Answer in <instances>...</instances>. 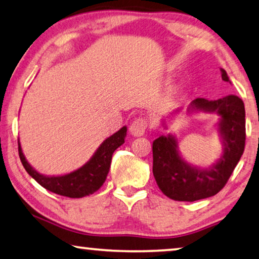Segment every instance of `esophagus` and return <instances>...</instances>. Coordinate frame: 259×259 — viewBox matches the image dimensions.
<instances>
[{
    "instance_id": "34e87169",
    "label": "esophagus",
    "mask_w": 259,
    "mask_h": 259,
    "mask_svg": "<svg viewBox=\"0 0 259 259\" xmlns=\"http://www.w3.org/2000/svg\"><path fill=\"white\" fill-rule=\"evenodd\" d=\"M146 126H148V123H146L145 118L143 117H138L135 119V121L131 123L130 125V134L134 135V136H142V135H144L145 130H146Z\"/></svg>"
}]
</instances>
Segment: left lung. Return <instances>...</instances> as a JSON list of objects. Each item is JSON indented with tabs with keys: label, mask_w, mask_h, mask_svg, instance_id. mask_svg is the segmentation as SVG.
Segmentation results:
<instances>
[{
	"label": "left lung",
	"mask_w": 259,
	"mask_h": 259,
	"mask_svg": "<svg viewBox=\"0 0 259 259\" xmlns=\"http://www.w3.org/2000/svg\"><path fill=\"white\" fill-rule=\"evenodd\" d=\"M222 80L229 81L228 74L221 68ZM181 108L169 114L179 113ZM215 113L220 118L216 123L223 151L214 164L207 167L187 163L179 152L178 141L173 135H161L153 141L152 172L158 187L165 195L176 201H196L213 196L222 190L240 161L245 144L244 103L236 95L209 101L198 98L187 107V113ZM167 129L166 121L161 122Z\"/></svg>",
	"instance_id": "left-lung-1"
}]
</instances>
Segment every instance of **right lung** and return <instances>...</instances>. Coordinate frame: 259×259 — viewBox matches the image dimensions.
<instances>
[{"label":"right lung","mask_w":259,"mask_h":259,"mask_svg":"<svg viewBox=\"0 0 259 259\" xmlns=\"http://www.w3.org/2000/svg\"><path fill=\"white\" fill-rule=\"evenodd\" d=\"M125 136L126 126L124 125L117 133L106 138L86 164H83L75 171L61 176H45L36 171L26 160L24 153L22 151L19 140L18 153L25 171L40 186L50 192L68 196V198H83V196L91 195L98 191L105 183L110 168L113 153L118 146L124 143Z\"/></svg>","instance_id":"right-lung-1"}]
</instances>
